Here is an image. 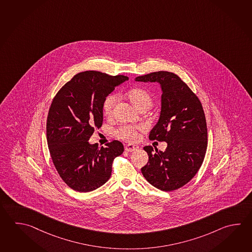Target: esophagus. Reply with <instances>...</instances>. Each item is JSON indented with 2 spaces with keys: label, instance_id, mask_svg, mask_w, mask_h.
Segmentation results:
<instances>
[{
  "label": "esophagus",
  "instance_id": "1",
  "mask_svg": "<svg viewBox=\"0 0 252 252\" xmlns=\"http://www.w3.org/2000/svg\"><path fill=\"white\" fill-rule=\"evenodd\" d=\"M138 145H135V144H126V145H125V150H126V152H129V153L134 152V151L138 150Z\"/></svg>",
  "mask_w": 252,
  "mask_h": 252
}]
</instances>
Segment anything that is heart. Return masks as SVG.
<instances>
[{
	"instance_id": "1",
	"label": "heart",
	"mask_w": 252,
	"mask_h": 252,
	"mask_svg": "<svg viewBox=\"0 0 252 252\" xmlns=\"http://www.w3.org/2000/svg\"><path fill=\"white\" fill-rule=\"evenodd\" d=\"M126 97L130 102L134 105L138 110L144 108H151L154 104V99L148 92L142 88H133L126 92ZM118 102L117 94H109L104 98L102 104L103 112L106 116H111L113 113L114 108ZM143 130L142 126H122L116 129L114 134L118 139L126 142H134L138 138L140 131Z\"/></svg>"
}]
</instances>
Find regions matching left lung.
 <instances>
[{"label": "left lung", "instance_id": "8db88e82", "mask_svg": "<svg viewBox=\"0 0 252 252\" xmlns=\"http://www.w3.org/2000/svg\"><path fill=\"white\" fill-rule=\"evenodd\" d=\"M136 82H159L161 111L149 138L166 142L164 152L144 146L149 160L141 170L150 184L173 191L194 178L207 147L206 116L199 98L173 72L159 71L135 78Z\"/></svg>", "mask_w": 252, "mask_h": 252}]
</instances>
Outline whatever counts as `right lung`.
I'll return each mask as SVG.
<instances>
[{
  "label": "right lung",
  "mask_w": 252,
  "mask_h": 252,
  "mask_svg": "<svg viewBox=\"0 0 252 252\" xmlns=\"http://www.w3.org/2000/svg\"><path fill=\"white\" fill-rule=\"evenodd\" d=\"M127 80L96 71L79 72L53 98L46 140L58 174L72 189L90 192L101 187L111 176L114 159L123 154L118 140L98 147L89 139L102 126L104 98Z\"/></svg>",
  "instance_id": "1"
}]
</instances>
